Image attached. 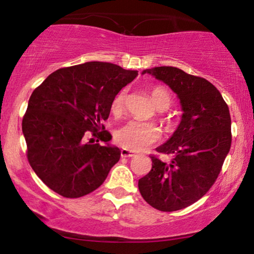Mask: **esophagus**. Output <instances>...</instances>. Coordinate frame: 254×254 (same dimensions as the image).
<instances>
[{
  "label": "esophagus",
  "instance_id": "1",
  "mask_svg": "<svg viewBox=\"0 0 254 254\" xmlns=\"http://www.w3.org/2000/svg\"><path fill=\"white\" fill-rule=\"evenodd\" d=\"M135 155V153L130 149H126V148H122L121 149V156L122 158H132V156Z\"/></svg>",
  "mask_w": 254,
  "mask_h": 254
}]
</instances>
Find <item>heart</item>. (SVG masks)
<instances>
[{
    "instance_id": "obj_1",
    "label": "heart",
    "mask_w": 254,
    "mask_h": 254,
    "mask_svg": "<svg viewBox=\"0 0 254 254\" xmlns=\"http://www.w3.org/2000/svg\"><path fill=\"white\" fill-rule=\"evenodd\" d=\"M153 103L159 111H166L170 108L172 96L165 87L156 86L151 90ZM127 93L122 89L119 92L112 101L113 114L120 115L126 106ZM164 121L171 126L172 121L165 118ZM161 137V130L154 122H145L139 120H129L115 130L114 140L119 146L130 151H141L159 141Z\"/></svg>"
}]
</instances>
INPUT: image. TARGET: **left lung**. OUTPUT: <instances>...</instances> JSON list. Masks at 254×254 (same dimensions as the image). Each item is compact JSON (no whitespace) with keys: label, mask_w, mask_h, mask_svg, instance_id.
Segmentation results:
<instances>
[{"label":"left lung","mask_w":254,"mask_h":254,"mask_svg":"<svg viewBox=\"0 0 254 254\" xmlns=\"http://www.w3.org/2000/svg\"><path fill=\"white\" fill-rule=\"evenodd\" d=\"M171 87L184 114L167 142L156 152L172 155L166 164L151 155L152 170L139 180L142 198L152 207L173 212L202 198L217 180L232 142L227 103L209 81L175 67L143 70Z\"/></svg>","instance_id":"8db88e82"}]
</instances>
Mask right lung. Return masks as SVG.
Returning a JSON list of instances; mask_svg holds the SVG:
<instances>
[{
    "label": "right lung",
    "mask_w": 254,
    "mask_h": 254,
    "mask_svg": "<svg viewBox=\"0 0 254 254\" xmlns=\"http://www.w3.org/2000/svg\"><path fill=\"white\" fill-rule=\"evenodd\" d=\"M136 75L93 61L60 68L35 88L22 130L29 165L49 189L64 198H80L101 186L120 159L118 147L99 143L112 139L103 121L115 95Z\"/></svg>",
    "instance_id": "right-lung-1"
}]
</instances>
